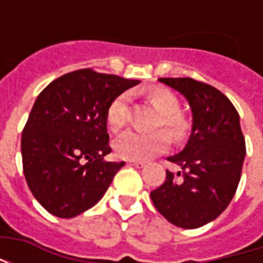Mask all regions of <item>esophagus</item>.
<instances>
[{"label":"esophagus","mask_w":263,"mask_h":263,"mask_svg":"<svg viewBox=\"0 0 263 263\" xmlns=\"http://www.w3.org/2000/svg\"><path fill=\"white\" fill-rule=\"evenodd\" d=\"M128 163L132 166H135V167H143V166H145V162H134V160H129Z\"/></svg>","instance_id":"obj_1"}]
</instances>
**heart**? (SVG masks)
Instances as JSON below:
<instances>
[{"label": "heart", "mask_w": 263, "mask_h": 263, "mask_svg": "<svg viewBox=\"0 0 263 263\" xmlns=\"http://www.w3.org/2000/svg\"><path fill=\"white\" fill-rule=\"evenodd\" d=\"M149 103L159 111L158 125L163 126L167 134L175 141H180L187 132V121L180 114L179 98L167 88L156 87L148 92ZM128 101L129 96L124 92L109 104L107 109V122L112 132H120L126 125L128 121ZM169 145V138L165 132L154 134H139V132H126L117 139L114 145L115 154L118 158L125 160H145L156 154L163 152Z\"/></svg>", "instance_id": "1"}]
</instances>
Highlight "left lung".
<instances>
[{"instance_id":"left-lung-1","label":"left lung","mask_w":263,"mask_h":263,"mask_svg":"<svg viewBox=\"0 0 263 263\" xmlns=\"http://www.w3.org/2000/svg\"><path fill=\"white\" fill-rule=\"evenodd\" d=\"M159 81L187 100L193 125L184 149L167 158L182 167L181 179L166 171L165 183L151 192V198L173 226L198 228L215 220L237 192L247 154L239 115L210 84L190 77Z\"/></svg>"}]
</instances>
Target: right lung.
I'll use <instances>...</instances> for the list:
<instances>
[{
	"mask_svg": "<svg viewBox=\"0 0 263 263\" xmlns=\"http://www.w3.org/2000/svg\"><path fill=\"white\" fill-rule=\"evenodd\" d=\"M139 80L83 69L53 80L37 96L22 132L26 183L50 214L71 218L101 200L124 162L111 152L107 109Z\"/></svg>",
	"mask_w": 263,
	"mask_h": 263,
	"instance_id": "add662e5",
	"label": "right lung"
}]
</instances>
